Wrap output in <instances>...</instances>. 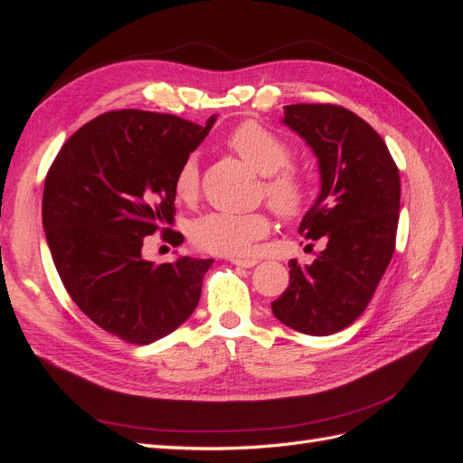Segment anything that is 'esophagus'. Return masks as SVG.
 I'll list each match as a JSON object with an SVG mask.
<instances>
[{
	"label": "esophagus",
	"mask_w": 463,
	"mask_h": 463,
	"mask_svg": "<svg viewBox=\"0 0 463 463\" xmlns=\"http://www.w3.org/2000/svg\"><path fill=\"white\" fill-rule=\"evenodd\" d=\"M235 266H241V269H253V266L259 262V260H255V259H237V257H233V259H230Z\"/></svg>",
	"instance_id": "esophagus-1"
}]
</instances>
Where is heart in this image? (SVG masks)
I'll use <instances>...</instances> for the list:
<instances>
[{"label": "heart", "mask_w": 463, "mask_h": 463, "mask_svg": "<svg viewBox=\"0 0 463 463\" xmlns=\"http://www.w3.org/2000/svg\"><path fill=\"white\" fill-rule=\"evenodd\" d=\"M228 145L264 175V194L279 216L299 218L305 213L311 203L309 179L298 167L289 165L291 148L282 137L257 121H245L228 137ZM199 158L197 154H189L175 172L174 194L179 201L191 203L199 194ZM270 228V218L264 213H206L193 220L189 235L206 253L243 257Z\"/></svg>", "instance_id": "obj_1"}]
</instances>
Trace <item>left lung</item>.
<instances>
[{"mask_svg": "<svg viewBox=\"0 0 463 463\" xmlns=\"http://www.w3.org/2000/svg\"><path fill=\"white\" fill-rule=\"evenodd\" d=\"M284 123L318 158L320 194L299 233L325 249L309 266L289 260L272 313L298 332L330 335L367 309L394 255L400 174L383 137L342 106L291 104Z\"/></svg>", "mask_w": 463, "mask_h": 463, "instance_id": "8db88e82", "label": "left lung"}]
</instances>
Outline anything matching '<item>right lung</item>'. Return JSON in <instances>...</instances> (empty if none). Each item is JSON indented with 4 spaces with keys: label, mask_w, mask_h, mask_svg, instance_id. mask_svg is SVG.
Listing matches in <instances>:
<instances>
[{
    "label": "right lung",
    "mask_w": 463,
    "mask_h": 463,
    "mask_svg": "<svg viewBox=\"0 0 463 463\" xmlns=\"http://www.w3.org/2000/svg\"><path fill=\"white\" fill-rule=\"evenodd\" d=\"M214 123L172 114L114 109L67 138L52 162L42 223L61 282L96 326L146 345L193 315L213 259L184 257L154 266L143 259L146 235L174 247V177Z\"/></svg>",
    "instance_id": "right-lung-1"
}]
</instances>
